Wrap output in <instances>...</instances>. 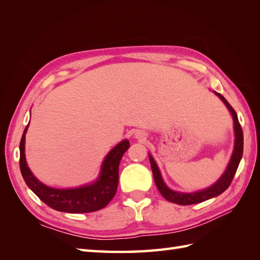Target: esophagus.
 <instances>
[{"label": "esophagus", "instance_id": "34e87169", "mask_svg": "<svg viewBox=\"0 0 260 260\" xmlns=\"http://www.w3.org/2000/svg\"><path fill=\"white\" fill-rule=\"evenodd\" d=\"M136 138H142V135L138 132V134H136Z\"/></svg>", "mask_w": 260, "mask_h": 260}]
</instances>
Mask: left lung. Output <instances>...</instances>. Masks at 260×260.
I'll use <instances>...</instances> for the list:
<instances>
[{"instance_id": "8db88e82", "label": "left lung", "mask_w": 260, "mask_h": 260, "mask_svg": "<svg viewBox=\"0 0 260 260\" xmlns=\"http://www.w3.org/2000/svg\"><path fill=\"white\" fill-rule=\"evenodd\" d=\"M213 93L220 98L222 102L228 108L230 113H232L233 119H234V130H235L236 138H235V147H234L232 158H230V161L227 166V169L223 172V175L219 178V180H217L216 183H213L212 186H210L209 188H206L204 190H199V191H196V192H178V191H175V190H171L170 188L166 186L164 179H162V177H161L160 170L158 168L157 164H155V161L151 157V154H149V160H150V165H151V170L153 174L155 186H157L159 192L162 194V197L168 201H170V203H174L177 205H182V206H188V205L203 203V201L211 199L213 197H217V196L221 194L224 190H226L230 186V183H232L233 179L235 177L236 171H237V169H238V166H239V162L241 160V157H243V151H244L243 129H241V125L238 121L237 113H236V111L234 110V108L229 105L228 101L224 99V98L220 93H218V92H216V91H213Z\"/></svg>"}]
</instances>
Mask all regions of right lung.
<instances>
[{
	"mask_svg": "<svg viewBox=\"0 0 260 260\" xmlns=\"http://www.w3.org/2000/svg\"><path fill=\"white\" fill-rule=\"evenodd\" d=\"M20 142V169L27 187L52 209L69 213H85L100 210L110 203L117 192L119 182V165L130 143L123 140L107 154L101 166L100 176L93 183L73 189H56L45 186L34 177L27 167L24 153L25 134Z\"/></svg>",
	"mask_w": 260,
	"mask_h": 260,
	"instance_id": "add662e5",
	"label": "right lung"
}]
</instances>
